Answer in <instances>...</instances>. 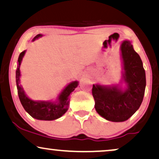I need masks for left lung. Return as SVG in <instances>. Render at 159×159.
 I'll list each match as a JSON object with an SVG mask.
<instances>
[{"instance_id":"8db88e82","label":"left lung","mask_w":159,"mask_h":159,"mask_svg":"<svg viewBox=\"0 0 159 159\" xmlns=\"http://www.w3.org/2000/svg\"><path fill=\"white\" fill-rule=\"evenodd\" d=\"M121 53L127 89L122 91L118 86L94 84L92 89L96 111L112 122L125 121L137 111L143 100L146 86L145 71L141 58L129 41L122 43Z\"/></svg>"}]
</instances>
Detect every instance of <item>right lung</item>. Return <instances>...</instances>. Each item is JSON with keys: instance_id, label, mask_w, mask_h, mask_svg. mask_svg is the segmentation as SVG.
Masks as SVG:
<instances>
[{"instance_id": "1", "label": "right lung", "mask_w": 159, "mask_h": 159, "mask_svg": "<svg viewBox=\"0 0 159 159\" xmlns=\"http://www.w3.org/2000/svg\"><path fill=\"white\" fill-rule=\"evenodd\" d=\"M40 37H42V34L37 35L34 38L33 41ZM25 53V51H24L20 54L19 58H18V66L16 70V83H17V93L22 106L32 117L37 120H54L58 119L67 111L70 105L69 95L77 87L78 82H72L62 91L59 96L58 103L51 101H34V100L29 99L25 95L21 86L19 85L20 77V67L22 59Z\"/></svg>"}]
</instances>
